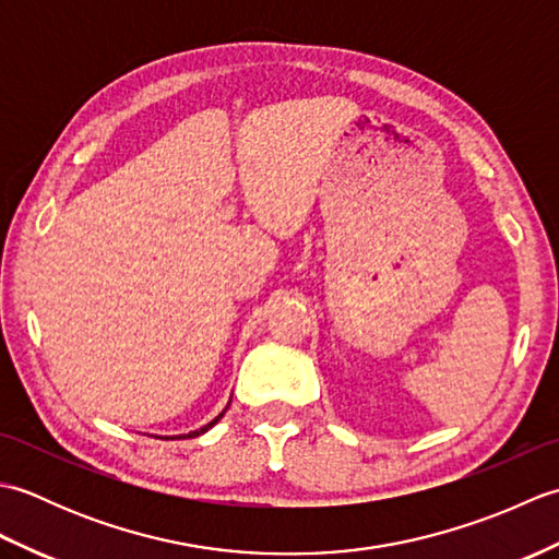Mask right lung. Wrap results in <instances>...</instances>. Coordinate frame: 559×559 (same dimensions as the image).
Here are the masks:
<instances>
[{"mask_svg":"<svg viewBox=\"0 0 559 559\" xmlns=\"http://www.w3.org/2000/svg\"><path fill=\"white\" fill-rule=\"evenodd\" d=\"M225 411H228V408H225ZM225 411H223V413H225ZM223 413L218 415V418H213V420H211L209 425H204V427H201V430H194V432H189V435H182V437H199V435H204V432L209 430V427H213V425H216V423H218V420L223 418Z\"/></svg>","mask_w":559,"mask_h":559,"instance_id":"obj_1","label":"right lung"}]
</instances>
